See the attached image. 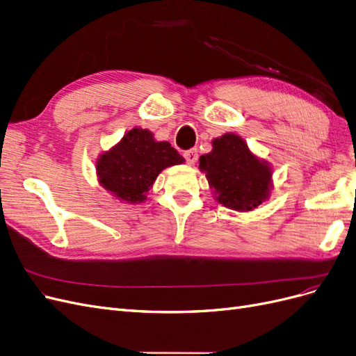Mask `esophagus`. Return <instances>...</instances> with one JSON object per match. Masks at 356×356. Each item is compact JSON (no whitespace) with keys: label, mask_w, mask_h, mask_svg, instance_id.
I'll use <instances>...</instances> for the list:
<instances>
[{"label":"esophagus","mask_w":356,"mask_h":356,"mask_svg":"<svg viewBox=\"0 0 356 356\" xmlns=\"http://www.w3.org/2000/svg\"><path fill=\"white\" fill-rule=\"evenodd\" d=\"M184 157H186L188 165H195L196 161H197V157H199V156H197V149H196V148L188 149V152L184 153Z\"/></svg>","instance_id":"esophagus-1"}]
</instances>
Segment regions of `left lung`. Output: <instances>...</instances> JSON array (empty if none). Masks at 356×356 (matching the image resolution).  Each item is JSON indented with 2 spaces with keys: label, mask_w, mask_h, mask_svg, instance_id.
<instances>
[{
  "label": "left lung",
  "mask_w": 356,
  "mask_h": 356,
  "mask_svg": "<svg viewBox=\"0 0 356 356\" xmlns=\"http://www.w3.org/2000/svg\"><path fill=\"white\" fill-rule=\"evenodd\" d=\"M212 152L200 156L199 168L207 172L217 200L234 211H251L261 204L270 190L272 170L258 160L243 139L225 134L212 141Z\"/></svg>",
  "instance_id": "left-lung-1"
}]
</instances>
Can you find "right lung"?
Returning a JSON list of instances; mask_svg holds the SVG:
<instances>
[{"instance_id":"right-lung-1","label":"right lung","mask_w":356,"mask_h":356,"mask_svg":"<svg viewBox=\"0 0 356 356\" xmlns=\"http://www.w3.org/2000/svg\"><path fill=\"white\" fill-rule=\"evenodd\" d=\"M181 163L184 157L169 143H157L147 129L135 127L101 156L96 172L101 186L115 197L139 203L145 200V193L161 170Z\"/></svg>"}]
</instances>
